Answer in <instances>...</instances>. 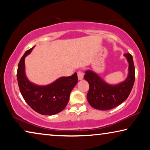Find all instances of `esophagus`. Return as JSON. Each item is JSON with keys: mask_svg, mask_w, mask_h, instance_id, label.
Returning a JSON list of instances; mask_svg holds the SVG:
<instances>
[{"mask_svg": "<svg viewBox=\"0 0 150 150\" xmlns=\"http://www.w3.org/2000/svg\"><path fill=\"white\" fill-rule=\"evenodd\" d=\"M77 74H78V78H79V80H82V79H83L84 74H83V73L81 71H78Z\"/></svg>", "mask_w": 150, "mask_h": 150, "instance_id": "obj_1", "label": "esophagus"}]
</instances>
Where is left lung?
<instances>
[{"instance_id":"8db88e82","label":"left lung","mask_w":150,"mask_h":150,"mask_svg":"<svg viewBox=\"0 0 150 150\" xmlns=\"http://www.w3.org/2000/svg\"><path fill=\"white\" fill-rule=\"evenodd\" d=\"M124 56L129 63L128 75L124 82L117 85H108L93 71H85L84 78L89 85L87 98L93 108L102 110L112 109L124 102L130 95L134 83L135 69L132 55L127 53Z\"/></svg>"}]
</instances>
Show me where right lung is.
I'll use <instances>...</instances> for the list:
<instances>
[{
  "instance_id": "add662e5",
  "label": "right lung",
  "mask_w": 150,
  "mask_h": 150,
  "mask_svg": "<svg viewBox=\"0 0 150 150\" xmlns=\"http://www.w3.org/2000/svg\"><path fill=\"white\" fill-rule=\"evenodd\" d=\"M33 47L26 51L18 63L17 79L22 97L32 109L41 115H52L65 108L71 90L78 83L77 74L68 77H61L54 83L39 86L30 83L24 71V59Z\"/></svg>"
}]
</instances>
